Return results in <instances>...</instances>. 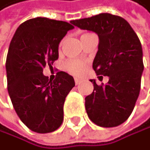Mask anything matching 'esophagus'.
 Masks as SVG:
<instances>
[{
	"label": "esophagus",
	"mask_w": 150,
	"mask_h": 150,
	"mask_svg": "<svg viewBox=\"0 0 150 150\" xmlns=\"http://www.w3.org/2000/svg\"><path fill=\"white\" fill-rule=\"evenodd\" d=\"M74 82H76V85H79V84H80V82H81V80L79 78L76 77V78H74Z\"/></svg>",
	"instance_id": "esophagus-1"
}]
</instances>
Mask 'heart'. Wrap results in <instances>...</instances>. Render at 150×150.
Masks as SVG:
<instances>
[{
    "label": "heart",
    "mask_w": 150,
    "mask_h": 150,
    "mask_svg": "<svg viewBox=\"0 0 150 150\" xmlns=\"http://www.w3.org/2000/svg\"><path fill=\"white\" fill-rule=\"evenodd\" d=\"M65 67H66V70L69 73L76 74V76H79V74H81L84 72V70L86 68V65L81 60L71 59L66 62Z\"/></svg>",
    "instance_id": "heart-1"
}]
</instances>
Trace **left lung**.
<instances>
[{"instance_id": "left-lung-1", "label": "left lung", "mask_w": 150, "mask_h": 150, "mask_svg": "<svg viewBox=\"0 0 150 150\" xmlns=\"http://www.w3.org/2000/svg\"><path fill=\"white\" fill-rule=\"evenodd\" d=\"M71 23L98 35L92 67L97 76L109 77L105 86L91 79L94 90L85 98L87 114L98 126H119L132 114L140 92L144 64L138 36L124 18L107 13Z\"/></svg>"}]
</instances>
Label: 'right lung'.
<instances>
[{
    "label": "right lung",
    "instance_id": "add662e5",
    "mask_svg": "<svg viewBox=\"0 0 150 150\" xmlns=\"http://www.w3.org/2000/svg\"><path fill=\"white\" fill-rule=\"evenodd\" d=\"M74 28L65 21L31 18L16 29L10 43L5 64L8 93L20 120L35 132H54L62 123L74 77L59 72L50 80L43 69L58 59L60 41Z\"/></svg>",
    "mask_w": 150,
    "mask_h": 150
}]
</instances>
